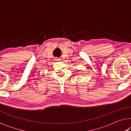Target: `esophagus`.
<instances>
[{
	"label": "esophagus",
	"mask_w": 131,
	"mask_h": 131,
	"mask_svg": "<svg viewBox=\"0 0 131 131\" xmlns=\"http://www.w3.org/2000/svg\"><path fill=\"white\" fill-rule=\"evenodd\" d=\"M55 61H60L61 59H59V58H56L55 59Z\"/></svg>",
	"instance_id": "34e87169"
}]
</instances>
